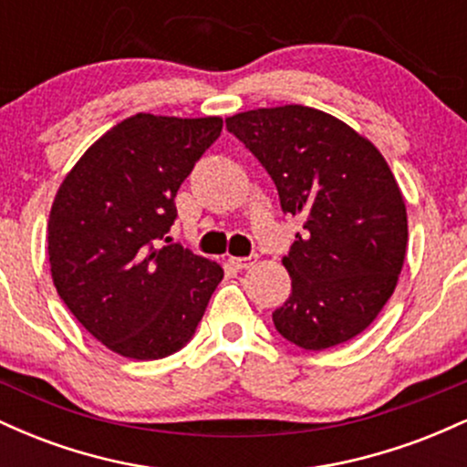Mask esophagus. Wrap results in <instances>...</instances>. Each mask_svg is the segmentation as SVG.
Segmentation results:
<instances>
[{"mask_svg": "<svg viewBox=\"0 0 467 467\" xmlns=\"http://www.w3.org/2000/svg\"><path fill=\"white\" fill-rule=\"evenodd\" d=\"M228 264L234 267V270H245V267L256 264V256H228Z\"/></svg>", "mask_w": 467, "mask_h": 467, "instance_id": "34e87169", "label": "esophagus"}]
</instances>
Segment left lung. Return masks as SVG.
I'll use <instances>...</instances> for the list:
<instances>
[{"mask_svg":"<svg viewBox=\"0 0 467 467\" xmlns=\"http://www.w3.org/2000/svg\"><path fill=\"white\" fill-rule=\"evenodd\" d=\"M226 127L275 180L283 213L305 219L283 256L292 294L272 314L276 331L309 351L362 334L395 292L409 244L404 195L384 155L305 105L241 111Z\"/></svg>","mask_w":467,"mask_h":467,"instance_id":"1","label":"left lung"}]
</instances>
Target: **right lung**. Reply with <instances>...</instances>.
<instances>
[{
    "mask_svg": "<svg viewBox=\"0 0 467 467\" xmlns=\"http://www.w3.org/2000/svg\"><path fill=\"white\" fill-rule=\"evenodd\" d=\"M222 127L219 116H130L58 186L47 222L52 281L118 356L158 360L182 349L223 278L222 265L166 237L180 184Z\"/></svg>",
    "mask_w": 467,
    "mask_h": 467,
    "instance_id": "obj_1",
    "label": "right lung"
}]
</instances>
